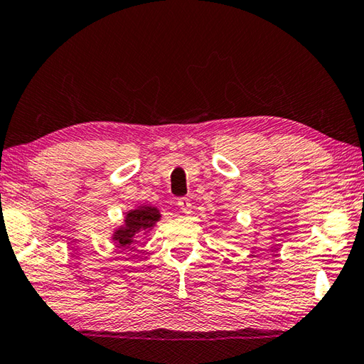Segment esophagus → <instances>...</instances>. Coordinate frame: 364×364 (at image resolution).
<instances>
[{
  "label": "esophagus",
  "mask_w": 364,
  "mask_h": 364,
  "mask_svg": "<svg viewBox=\"0 0 364 364\" xmlns=\"http://www.w3.org/2000/svg\"><path fill=\"white\" fill-rule=\"evenodd\" d=\"M177 205H179V209L183 212V214H190L191 212V203L188 198H181V200L177 201Z\"/></svg>",
  "instance_id": "obj_1"
}]
</instances>
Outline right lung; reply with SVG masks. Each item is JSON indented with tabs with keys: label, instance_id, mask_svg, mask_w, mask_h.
I'll list each match as a JSON object with an SVG mask.
<instances>
[{
	"label": "right lung",
	"instance_id": "1",
	"mask_svg": "<svg viewBox=\"0 0 364 364\" xmlns=\"http://www.w3.org/2000/svg\"><path fill=\"white\" fill-rule=\"evenodd\" d=\"M160 220V212L152 205H141V208L129 210L125 217V225L114 232V241L122 249H133L136 236L139 232H147Z\"/></svg>",
	"mask_w": 364,
	"mask_h": 364
}]
</instances>
